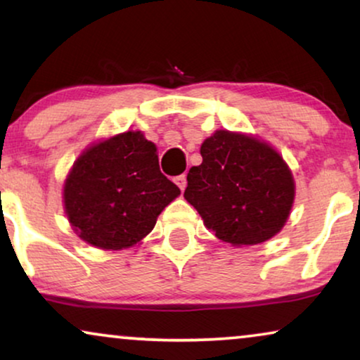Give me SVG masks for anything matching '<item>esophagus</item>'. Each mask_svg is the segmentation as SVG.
<instances>
[{"label": "esophagus", "mask_w": 360, "mask_h": 360, "mask_svg": "<svg viewBox=\"0 0 360 360\" xmlns=\"http://www.w3.org/2000/svg\"><path fill=\"white\" fill-rule=\"evenodd\" d=\"M175 184L179 185V188H180L181 191H184V190L186 188V175H179V176H176Z\"/></svg>", "instance_id": "esophagus-1"}]
</instances>
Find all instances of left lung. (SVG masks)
Segmentation results:
<instances>
[{
  "label": "left lung",
  "instance_id": "obj_1",
  "mask_svg": "<svg viewBox=\"0 0 360 360\" xmlns=\"http://www.w3.org/2000/svg\"><path fill=\"white\" fill-rule=\"evenodd\" d=\"M185 200L223 243L240 248L272 239L287 223L295 180L283 157L257 137L226 129L205 139Z\"/></svg>",
  "mask_w": 360,
  "mask_h": 360
}]
</instances>
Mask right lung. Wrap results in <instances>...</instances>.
<instances>
[{"mask_svg": "<svg viewBox=\"0 0 360 360\" xmlns=\"http://www.w3.org/2000/svg\"><path fill=\"white\" fill-rule=\"evenodd\" d=\"M180 195L159 169L154 142L126 131L88 146L63 184V208L86 244L121 250L139 244Z\"/></svg>", "mask_w": 360, "mask_h": 360, "instance_id": "1", "label": "right lung"}]
</instances>
